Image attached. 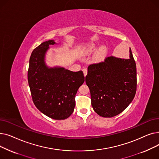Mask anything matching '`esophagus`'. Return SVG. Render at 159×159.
Returning a JSON list of instances; mask_svg holds the SVG:
<instances>
[{"mask_svg":"<svg viewBox=\"0 0 159 159\" xmlns=\"http://www.w3.org/2000/svg\"><path fill=\"white\" fill-rule=\"evenodd\" d=\"M82 71H83V73H84V76L86 77V75H87V73H88V70H87L86 68H84V69L82 70Z\"/></svg>","mask_w":159,"mask_h":159,"instance_id":"1","label":"esophagus"}]
</instances>
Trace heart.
I'll use <instances>...</instances> for the list:
<instances>
[{"label":"heart","mask_w":159,"mask_h":159,"mask_svg":"<svg viewBox=\"0 0 159 159\" xmlns=\"http://www.w3.org/2000/svg\"><path fill=\"white\" fill-rule=\"evenodd\" d=\"M96 49H97V45L95 44H94V43H91V44H88L86 46V48L85 49V52L86 53H92V52L95 51ZM103 52H104V48L102 47L101 49H99V52L98 53V57H101L102 55Z\"/></svg>","instance_id":"1"}]
</instances>
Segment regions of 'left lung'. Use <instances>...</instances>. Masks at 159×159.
<instances>
[{
    "mask_svg": "<svg viewBox=\"0 0 159 159\" xmlns=\"http://www.w3.org/2000/svg\"><path fill=\"white\" fill-rule=\"evenodd\" d=\"M86 83L91 106L98 115L110 118L122 112L137 90V68L131 48L128 59L108 57L89 66Z\"/></svg>",
    "mask_w": 159,
    "mask_h": 159,
    "instance_id": "left-lung-1",
    "label": "left lung"
}]
</instances>
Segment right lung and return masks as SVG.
I'll list each match as a JSON object with an SVG mask.
<instances>
[{
  "mask_svg": "<svg viewBox=\"0 0 159 159\" xmlns=\"http://www.w3.org/2000/svg\"><path fill=\"white\" fill-rule=\"evenodd\" d=\"M53 40L44 42L31 53L28 71L32 99L37 109L55 120H64L72 114L75 97L84 83L82 71H71L64 67L47 66L45 58Z\"/></svg>",
  "mask_w": 159,
  "mask_h": 159,
  "instance_id": "obj_1",
  "label": "right lung"
}]
</instances>
